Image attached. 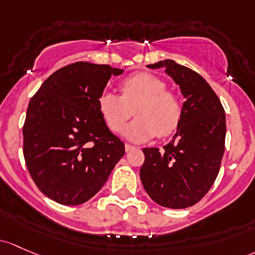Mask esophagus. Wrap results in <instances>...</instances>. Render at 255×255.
<instances>
[{
	"instance_id": "1",
	"label": "esophagus",
	"mask_w": 255,
	"mask_h": 255,
	"mask_svg": "<svg viewBox=\"0 0 255 255\" xmlns=\"http://www.w3.org/2000/svg\"><path fill=\"white\" fill-rule=\"evenodd\" d=\"M125 149H126V151L129 152V151H132V150H134V149H135V146L130 145V144H126V145H125Z\"/></svg>"
}]
</instances>
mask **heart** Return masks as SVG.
<instances>
[{"label": "heart", "instance_id": "obj_1", "mask_svg": "<svg viewBox=\"0 0 255 255\" xmlns=\"http://www.w3.org/2000/svg\"><path fill=\"white\" fill-rule=\"evenodd\" d=\"M120 90L121 96L104 92L98 100L99 111L112 132H123L133 110L136 119L126 129L132 140H146L156 134L165 138L178 128L181 101L159 77L146 72L133 74L121 82Z\"/></svg>", "mask_w": 255, "mask_h": 255}]
</instances>
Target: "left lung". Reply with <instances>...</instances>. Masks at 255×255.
Returning a JSON list of instances; mask_svg holds the SVG:
<instances>
[{"instance_id":"1","label":"left lung","mask_w":255,"mask_h":255,"mask_svg":"<svg viewBox=\"0 0 255 255\" xmlns=\"http://www.w3.org/2000/svg\"><path fill=\"white\" fill-rule=\"evenodd\" d=\"M149 68H166L186 98L172 141L144 148L140 179L149 197L159 205L184 209L197 204L219 175L225 151L226 116L210 85L193 69L165 60Z\"/></svg>"}]
</instances>
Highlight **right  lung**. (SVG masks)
I'll list each match as a JSON object with an SVG mask.
<instances>
[{"instance_id": "obj_1", "label": "right lung", "mask_w": 255, "mask_h": 255, "mask_svg": "<svg viewBox=\"0 0 255 255\" xmlns=\"http://www.w3.org/2000/svg\"><path fill=\"white\" fill-rule=\"evenodd\" d=\"M122 69L76 62L34 94L23 126V154L36 187L62 205H79L101 189L125 155L98 107L111 76Z\"/></svg>"}]
</instances>
